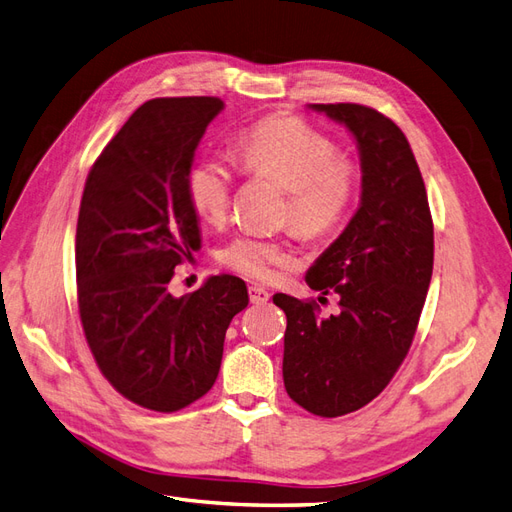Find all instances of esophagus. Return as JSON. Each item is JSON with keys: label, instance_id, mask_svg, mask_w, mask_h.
I'll return each mask as SVG.
<instances>
[{"label": "esophagus", "instance_id": "esophagus-1", "mask_svg": "<svg viewBox=\"0 0 512 512\" xmlns=\"http://www.w3.org/2000/svg\"><path fill=\"white\" fill-rule=\"evenodd\" d=\"M248 296H251V303H255V305H264V303H268V300H270V292L266 290V287H261V285H251V287H248Z\"/></svg>", "mask_w": 512, "mask_h": 512}]
</instances>
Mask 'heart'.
I'll list each match as a JSON object with an SVG mask.
<instances>
[{
	"label": "heart",
	"instance_id": "obj_1",
	"mask_svg": "<svg viewBox=\"0 0 512 512\" xmlns=\"http://www.w3.org/2000/svg\"><path fill=\"white\" fill-rule=\"evenodd\" d=\"M244 175L268 179L285 190L283 222L305 238H329L346 225L361 188V166L337 151V144L292 114H272L242 129L233 142ZM233 170L214 155L194 160L186 173V194L203 220L220 225L231 212ZM218 261L248 279L268 281L277 268L296 264L287 240L238 235L222 246Z\"/></svg>",
	"mask_w": 512,
	"mask_h": 512
}]
</instances>
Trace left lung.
Wrapping results in <instances>:
<instances>
[{"mask_svg": "<svg viewBox=\"0 0 512 512\" xmlns=\"http://www.w3.org/2000/svg\"><path fill=\"white\" fill-rule=\"evenodd\" d=\"M311 108L357 138L361 205L305 277L311 290L339 294L337 316H320L313 298L272 300L287 316V396L313 415L339 417L372 402L409 355L432 277L435 231L422 173L396 123L359 103Z\"/></svg>", "mask_w": 512, "mask_h": 512, "instance_id": "obj_1", "label": "left lung"}]
</instances>
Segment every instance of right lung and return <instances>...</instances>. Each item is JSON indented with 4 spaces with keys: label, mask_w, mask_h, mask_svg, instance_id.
I'll use <instances>...</instances> for the list:
<instances>
[{
    "label": "right lung",
    "mask_w": 512,
    "mask_h": 512,
    "mask_svg": "<svg viewBox=\"0 0 512 512\" xmlns=\"http://www.w3.org/2000/svg\"><path fill=\"white\" fill-rule=\"evenodd\" d=\"M218 97L151 99L129 116L86 177L75 233L77 307L108 383L138 406L186 409L216 383L246 283L209 277L175 298V266L201 246L186 173Z\"/></svg>",
    "instance_id": "1"
}]
</instances>
